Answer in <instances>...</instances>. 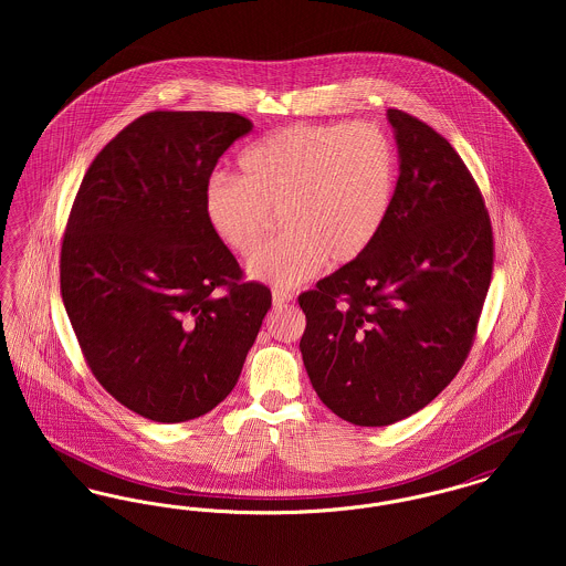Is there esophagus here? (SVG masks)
Masks as SVG:
<instances>
[{
  "label": "esophagus",
  "instance_id": "34e87169",
  "mask_svg": "<svg viewBox=\"0 0 566 566\" xmlns=\"http://www.w3.org/2000/svg\"><path fill=\"white\" fill-rule=\"evenodd\" d=\"M273 305H284V303H291L293 295L289 291H282V289H273Z\"/></svg>",
  "mask_w": 566,
  "mask_h": 566
}]
</instances>
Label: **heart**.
I'll list each match as a JSON object with an SVG mask.
<instances>
[{"label":"heart","instance_id":"obj_1","mask_svg":"<svg viewBox=\"0 0 566 566\" xmlns=\"http://www.w3.org/2000/svg\"><path fill=\"white\" fill-rule=\"evenodd\" d=\"M238 169L240 178L208 180L206 218L220 242L250 259L277 214L284 231L259 252L250 273L291 289L323 261L346 265L376 242L392 208L399 159L376 123H296L248 146Z\"/></svg>","mask_w":566,"mask_h":566}]
</instances>
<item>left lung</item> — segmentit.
Returning a JSON list of instances; mask_svg holds the SVG:
<instances>
[{"mask_svg":"<svg viewBox=\"0 0 566 566\" xmlns=\"http://www.w3.org/2000/svg\"><path fill=\"white\" fill-rule=\"evenodd\" d=\"M388 120L401 159L390 214L365 254L298 295L310 381L356 427L395 424L457 377L494 265L484 197L452 144L401 109Z\"/></svg>","mask_w":566,"mask_h":566,"instance_id":"obj_1","label":"left lung"}]
</instances>
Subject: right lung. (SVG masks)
<instances>
[{
  "mask_svg": "<svg viewBox=\"0 0 566 566\" xmlns=\"http://www.w3.org/2000/svg\"><path fill=\"white\" fill-rule=\"evenodd\" d=\"M250 129L235 112H148L93 159L67 218L61 296L84 360L148 420L224 401L271 307L203 212L216 163Z\"/></svg>",
  "mask_w": 566,
  "mask_h": 566,
  "instance_id": "1",
  "label": "right lung"
}]
</instances>
